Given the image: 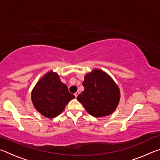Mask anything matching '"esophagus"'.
Here are the masks:
<instances>
[{"mask_svg":"<svg viewBox=\"0 0 160 160\" xmlns=\"http://www.w3.org/2000/svg\"><path fill=\"white\" fill-rule=\"evenodd\" d=\"M80 94V92H79L78 91V92H75V93L74 94V95H75V97H78V94Z\"/></svg>","mask_w":160,"mask_h":160,"instance_id":"34e87169","label":"esophagus"}]
</instances>
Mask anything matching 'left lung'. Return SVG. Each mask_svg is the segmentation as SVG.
I'll return each instance as SVG.
<instances>
[{
	"label": "left lung",
	"mask_w": 160,
	"mask_h": 160,
	"mask_svg": "<svg viewBox=\"0 0 160 160\" xmlns=\"http://www.w3.org/2000/svg\"><path fill=\"white\" fill-rule=\"evenodd\" d=\"M85 88L78 96L85 110L94 117H104L114 112L120 101V90L111 76L99 69L87 73Z\"/></svg>",
	"instance_id": "left-lung-1"
}]
</instances>
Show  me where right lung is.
<instances>
[{"label":"right lung","mask_w":160,"mask_h":160,"mask_svg":"<svg viewBox=\"0 0 160 160\" xmlns=\"http://www.w3.org/2000/svg\"><path fill=\"white\" fill-rule=\"evenodd\" d=\"M75 96L70 94L55 72L48 71L35 85L31 99L34 107L45 117L53 118L63 112Z\"/></svg>","instance_id":"obj_1"}]
</instances>
